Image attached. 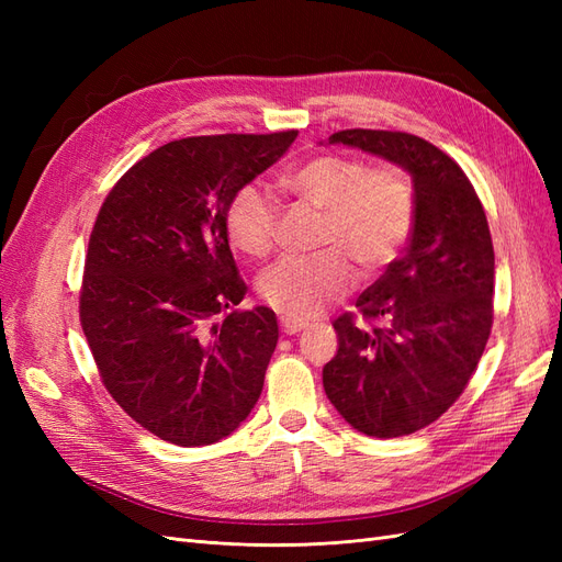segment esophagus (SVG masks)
I'll return each instance as SVG.
<instances>
[{
    "mask_svg": "<svg viewBox=\"0 0 562 562\" xmlns=\"http://www.w3.org/2000/svg\"><path fill=\"white\" fill-rule=\"evenodd\" d=\"M307 326H310V323L297 321V318H288V316L281 318V330H283L285 335H297L300 330H304Z\"/></svg>",
    "mask_w": 562,
    "mask_h": 562,
    "instance_id": "34e87169",
    "label": "esophagus"
}]
</instances>
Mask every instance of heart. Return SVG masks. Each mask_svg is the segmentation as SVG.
<instances>
[{"mask_svg": "<svg viewBox=\"0 0 562 562\" xmlns=\"http://www.w3.org/2000/svg\"><path fill=\"white\" fill-rule=\"evenodd\" d=\"M281 187L323 211L312 258H283L260 277V297L291 318H312L351 291L356 269L378 277L396 262L415 227L411 178L398 166L368 168L366 161L323 151L281 176ZM279 206L258 184L234 194L225 227L236 250L265 258L274 246Z\"/></svg>", "mask_w": 562, "mask_h": 562, "instance_id": "obj_1", "label": "heart"}]
</instances>
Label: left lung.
<instances>
[{
	"label": "left lung",
	"mask_w": 562,
	"mask_h": 562,
	"mask_svg": "<svg viewBox=\"0 0 562 562\" xmlns=\"http://www.w3.org/2000/svg\"><path fill=\"white\" fill-rule=\"evenodd\" d=\"M347 145L411 176L415 227L401 260L356 300L372 330L339 316L337 353L323 389L356 431L372 438L415 434L467 389L492 328L495 250L481 199L446 151L401 131L351 128Z\"/></svg>",
	"instance_id": "obj_1"
}]
</instances>
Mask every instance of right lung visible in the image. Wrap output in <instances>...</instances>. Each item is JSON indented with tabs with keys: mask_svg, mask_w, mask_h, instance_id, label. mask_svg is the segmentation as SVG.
I'll list each match as a JSON object with an SVG mask.
<instances>
[{
	"mask_svg": "<svg viewBox=\"0 0 562 562\" xmlns=\"http://www.w3.org/2000/svg\"><path fill=\"white\" fill-rule=\"evenodd\" d=\"M297 131L199 135L151 151L108 194L91 232L81 328L112 398L149 434L211 446L258 403L279 342L269 307H236L225 217Z\"/></svg>",
	"mask_w": 562,
	"mask_h": 562,
	"instance_id": "obj_1",
	"label": "right lung"
}]
</instances>
